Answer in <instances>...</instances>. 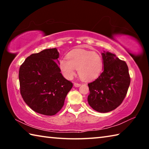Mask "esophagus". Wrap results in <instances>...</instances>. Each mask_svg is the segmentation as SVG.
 Instances as JSON below:
<instances>
[{
  "instance_id": "1",
  "label": "esophagus",
  "mask_w": 149,
  "mask_h": 149,
  "mask_svg": "<svg viewBox=\"0 0 149 149\" xmlns=\"http://www.w3.org/2000/svg\"><path fill=\"white\" fill-rule=\"evenodd\" d=\"M74 87H79L81 85V84H78V83H74Z\"/></svg>"
}]
</instances>
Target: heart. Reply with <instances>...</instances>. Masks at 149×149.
<instances>
[{"label":"heart","mask_w":149,"mask_h":149,"mask_svg":"<svg viewBox=\"0 0 149 149\" xmlns=\"http://www.w3.org/2000/svg\"><path fill=\"white\" fill-rule=\"evenodd\" d=\"M65 58L59 60V67L66 79L74 76L75 69L84 80H93L102 72L103 63L101 56L96 52L84 49H75L68 52Z\"/></svg>","instance_id":"obj_1"}]
</instances>
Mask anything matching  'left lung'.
Masks as SVG:
<instances>
[{"label":"left lung","mask_w":149,"mask_h":149,"mask_svg":"<svg viewBox=\"0 0 149 149\" xmlns=\"http://www.w3.org/2000/svg\"><path fill=\"white\" fill-rule=\"evenodd\" d=\"M104 69L97 79L88 84V103L93 109L105 113L122 104L130 84L127 65L115 54L102 52Z\"/></svg>","instance_id":"obj_1"}]
</instances>
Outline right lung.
Listing matches in <instances>:
<instances>
[{
  "label": "right lung",
  "instance_id": "1",
  "mask_svg": "<svg viewBox=\"0 0 149 149\" xmlns=\"http://www.w3.org/2000/svg\"><path fill=\"white\" fill-rule=\"evenodd\" d=\"M58 58L56 48L45 49L30 55L19 68L20 93L25 102L39 114L53 116L58 112L73 87L60 73Z\"/></svg>",
  "mask_w": 149,
  "mask_h": 149
}]
</instances>
